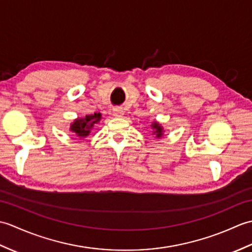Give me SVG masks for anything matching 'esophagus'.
<instances>
[{
	"label": "esophagus",
	"instance_id": "34e87169",
	"mask_svg": "<svg viewBox=\"0 0 252 252\" xmlns=\"http://www.w3.org/2000/svg\"><path fill=\"white\" fill-rule=\"evenodd\" d=\"M112 112H114V116L115 117H122L123 114V108L122 107H114V109H112Z\"/></svg>",
	"mask_w": 252,
	"mask_h": 252
}]
</instances>
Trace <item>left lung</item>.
<instances>
[{
    "label": "left lung",
    "instance_id": "obj_1",
    "mask_svg": "<svg viewBox=\"0 0 252 252\" xmlns=\"http://www.w3.org/2000/svg\"><path fill=\"white\" fill-rule=\"evenodd\" d=\"M153 129L155 130L154 133L156 134V137H161L162 136V127L160 125H158L157 122H154L153 123Z\"/></svg>",
    "mask_w": 252,
    "mask_h": 252
}]
</instances>
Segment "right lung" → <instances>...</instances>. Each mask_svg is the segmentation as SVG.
<instances>
[{
    "instance_id": "1",
    "label": "right lung",
    "mask_w": 252,
    "mask_h": 252,
    "mask_svg": "<svg viewBox=\"0 0 252 252\" xmlns=\"http://www.w3.org/2000/svg\"><path fill=\"white\" fill-rule=\"evenodd\" d=\"M100 120V114H94L91 116H85L83 119H77L74 121L70 129L71 131L79 137H85L89 135L90 131L92 130V127L96 122H98Z\"/></svg>"
}]
</instances>
